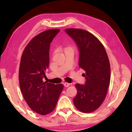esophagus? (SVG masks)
Masks as SVG:
<instances>
[{"instance_id":"34e87169","label":"esophagus","mask_w":132,"mask_h":132,"mask_svg":"<svg viewBox=\"0 0 132 132\" xmlns=\"http://www.w3.org/2000/svg\"><path fill=\"white\" fill-rule=\"evenodd\" d=\"M63 84H64V87H69V86H70V84H69V83H68V82H64Z\"/></svg>"}]
</instances>
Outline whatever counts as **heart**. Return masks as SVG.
I'll return each mask as SVG.
<instances>
[{
    "label": "heart",
    "instance_id": "heart-1",
    "mask_svg": "<svg viewBox=\"0 0 132 132\" xmlns=\"http://www.w3.org/2000/svg\"><path fill=\"white\" fill-rule=\"evenodd\" d=\"M70 48H71L70 47H67V48H66V49H65V50H68V49H70ZM65 50H64V51H65Z\"/></svg>",
    "mask_w": 132,
    "mask_h": 132
}]
</instances>
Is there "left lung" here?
<instances>
[{"instance_id":"obj_1","label":"left lung","mask_w":132,"mask_h":132,"mask_svg":"<svg viewBox=\"0 0 132 132\" xmlns=\"http://www.w3.org/2000/svg\"><path fill=\"white\" fill-rule=\"evenodd\" d=\"M65 31L76 43L79 52V66L86 72L85 84L75 85L78 94L74 104L81 112H92L104 102L109 86L108 56L102 44L92 33L77 28H67Z\"/></svg>"}]
</instances>
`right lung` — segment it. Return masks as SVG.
I'll return each mask as SVG.
<instances>
[{
    "label": "right lung",
    "mask_w": 132,
    "mask_h": 132,
    "mask_svg": "<svg viewBox=\"0 0 132 132\" xmlns=\"http://www.w3.org/2000/svg\"><path fill=\"white\" fill-rule=\"evenodd\" d=\"M60 31L48 30L35 37L25 47L21 57V91L30 108L41 115H46L54 109L63 89V84L44 82L43 80L49 66L50 43Z\"/></svg>",
    "instance_id": "add662e5"
}]
</instances>
